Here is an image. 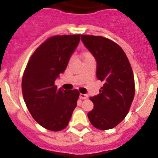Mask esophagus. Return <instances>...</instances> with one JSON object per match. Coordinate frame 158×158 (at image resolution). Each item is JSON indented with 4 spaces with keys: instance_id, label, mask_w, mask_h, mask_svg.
Returning a JSON list of instances; mask_svg holds the SVG:
<instances>
[{
    "instance_id": "esophagus-1",
    "label": "esophagus",
    "mask_w": 158,
    "mask_h": 158,
    "mask_svg": "<svg viewBox=\"0 0 158 158\" xmlns=\"http://www.w3.org/2000/svg\"><path fill=\"white\" fill-rule=\"evenodd\" d=\"M79 97H80V99H81V100H85V99L88 98V96L86 94H82V93H81Z\"/></svg>"
}]
</instances>
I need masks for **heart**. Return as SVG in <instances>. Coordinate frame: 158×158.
<instances>
[{
    "instance_id": "b5f03b06",
    "label": "heart",
    "mask_w": 158,
    "mask_h": 158,
    "mask_svg": "<svg viewBox=\"0 0 158 158\" xmlns=\"http://www.w3.org/2000/svg\"><path fill=\"white\" fill-rule=\"evenodd\" d=\"M92 57H93L92 56V54L89 52H84L83 54H82V58H83L84 60L88 59V58H92Z\"/></svg>"
}]
</instances>
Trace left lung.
<instances>
[{
	"mask_svg": "<svg viewBox=\"0 0 158 158\" xmlns=\"http://www.w3.org/2000/svg\"><path fill=\"white\" fill-rule=\"evenodd\" d=\"M81 41L96 58V77L104 82L100 93L90 98L94 107L88 118L97 129H111L123 120L134 100L132 68L123 50L115 42L89 35H82Z\"/></svg>",
	"mask_w": 158,
	"mask_h": 158,
	"instance_id": "obj_1",
	"label": "left lung"
}]
</instances>
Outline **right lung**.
I'll return each mask as SVG.
<instances>
[{
    "label": "right lung",
    "instance_id": "obj_1",
    "mask_svg": "<svg viewBox=\"0 0 158 158\" xmlns=\"http://www.w3.org/2000/svg\"><path fill=\"white\" fill-rule=\"evenodd\" d=\"M81 35H54L36 49L22 79L23 100L33 118L52 131L65 128L77 107L79 92L58 89L54 81L66 69Z\"/></svg>",
    "mask_w": 158,
    "mask_h": 158
}]
</instances>
